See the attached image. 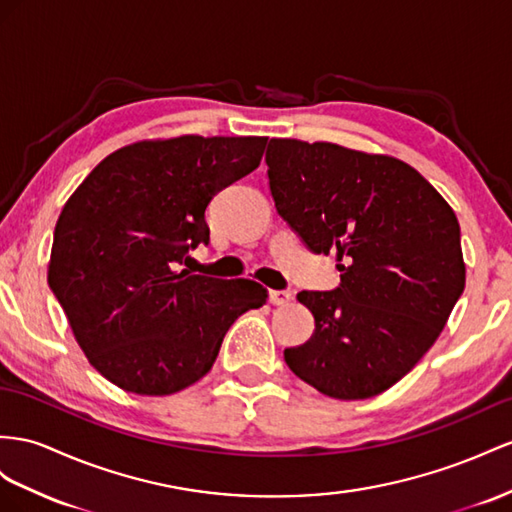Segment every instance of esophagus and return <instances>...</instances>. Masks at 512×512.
<instances>
[{
    "mask_svg": "<svg viewBox=\"0 0 512 512\" xmlns=\"http://www.w3.org/2000/svg\"><path fill=\"white\" fill-rule=\"evenodd\" d=\"M290 300H292V292H287V290H272L270 292V303L272 305L285 307V305H290Z\"/></svg>",
    "mask_w": 512,
    "mask_h": 512,
    "instance_id": "esophagus-1",
    "label": "esophagus"
}]
</instances>
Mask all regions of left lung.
<instances>
[{"label": "left lung", "mask_w": 512, "mask_h": 512, "mask_svg": "<svg viewBox=\"0 0 512 512\" xmlns=\"http://www.w3.org/2000/svg\"><path fill=\"white\" fill-rule=\"evenodd\" d=\"M266 164L277 212L313 253H335L342 272L337 290L296 296L316 331L285 363L329 398L378 396L437 342L465 290L454 209L383 153L272 138Z\"/></svg>", "instance_id": "1"}]
</instances>
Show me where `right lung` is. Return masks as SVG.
I'll return each instance as SVG.
<instances>
[{
    "mask_svg": "<svg viewBox=\"0 0 512 512\" xmlns=\"http://www.w3.org/2000/svg\"><path fill=\"white\" fill-rule=\"evenodd\" d=\"M266 136L140 140L101 160L64 203L47 283L75 342L110 383L170 396L212 370L229 326L266 305L251 279L179 270L209 242L205 209L253 173Z\"/></svg>",
    "mask_w": 512,
    "mask_h": 512,
    "instance_id": "right-lung-1",
    "label": "right lung"
}]
</instances>
